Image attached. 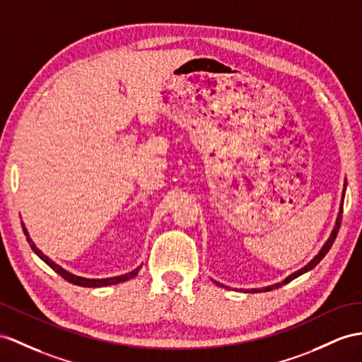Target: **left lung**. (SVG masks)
I'll list each match as a JSON object with an SVG mask.
<instances>
[{
	"label": "left lung",
	"mask_w": 362,
	"mask_h": 362,
	"mask_svg": "<svg viewBox=\"0 0 362 362\" xmlns=\"http://www.w3.org/2000/svg\"><path fill=\"white\" fill-rule=\"evenodd\" d=\"M344 192H346V183H344V189H342V200H341V206H339V212H338V217H337V223H335V226H333V229H332V234H330V237L327 238V242L324 243V246L320 249V252L315 255L312 260L305 264L304 267H301L300 271H296V272H293V274H291L287 278H284V280L281 281V283H276V284H272V286H267V287H263V289H247V291H245V292H262V291H264V292H267V291H272V289H276V287H280L281 284H287L289 281H292V280H295L296 276H300V275H303V274H305V272H309L310 269H313L315 266H317L322 258H324V255H326L327 252H329V249L332 247V245H333V242H335V238H337V234H338V230H339V226H341V218H342V202H344ZM217 284H220V283H217ZM221 287H225L223 284H220Z\"/></svg>",
	"instance_id": "obj_1"
}]
</instances>
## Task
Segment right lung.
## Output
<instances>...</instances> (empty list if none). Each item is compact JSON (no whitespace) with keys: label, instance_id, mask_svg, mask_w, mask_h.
<instances>
[{"label":"right lung","instance_id":"right-lung-1","mask_svg":"<svg viewBox=\"0 0 362 362\" xmlns=\"http://www.w3.org/2000/svg\"><path fill=\"white\" fill-rule=\"evenodd\" d=\"M21 225H23L24 234H25V237H27V242H29L30 247L33 249V252H35L36 255H38L42 262L47 263L54 272L59 274V275L64 278V280H67L69 283H73V284H76V286H84V287H104V286H110V284H117V283H122V281H128L129 278L136 276L137 272H139V269H141V266H139V267H136V269L132 271V272L124 274V275H119V276H111V278H84V276L73 275V274L67 272L66 269H62V267L58 266L54 262H52L49 257H45V255L40 251V249L36 247V245L33 243V240L30 238L29 233H27V229L24 228V223H21Z\"/></svg>","mask_w":362,"mask_h":362}]
</instances>
